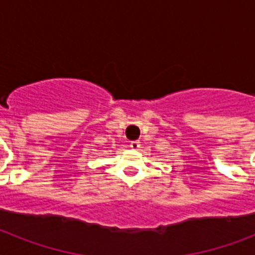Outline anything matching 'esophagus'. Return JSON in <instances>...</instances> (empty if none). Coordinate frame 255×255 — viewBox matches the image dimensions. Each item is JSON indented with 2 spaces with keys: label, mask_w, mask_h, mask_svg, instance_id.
Masks as SVG:
<instances>
[{
  "label": "esophagus",
  "mask_w": 255,
  "mask_h": 255,
  "mask_svg": "<svg viewBox=\"0 0 255 255\" xmlns=\"http://www.w3.org/2000/svg\"><path fill=\"white\" fill-rule=\"evenodd\" d=\"M129 147H131V149H133V151H137L140 148V141L139 140H133V141L129 143Z\"/></svg>",
  "instance_id": "34e87169"
}]
</instances>
